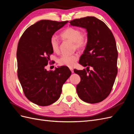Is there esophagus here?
Here are the masks:
<instances>
[{
    "label": "esophagus",
    "instance_id": "esophagus-1",
    "mask_svg": "<svg viewBox=\"0 0 134 134\" xmlns=\"http://www.w3.org/2000/svg\"><path fill=\"white\" fill-rule=\"evenodd\" d=\"M70 70H71V71L72 73H73V72H74V70H73V69H72V68H70Z\"/></svg>",
    "mask_w": 134,
    "mask_h": 134
}]
</instances>
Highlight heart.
Masks as SVG:
<instances>
[{"instance_id": "b5f03b06", "label": "heart", "mask_w": 134, "mask_h": 134, "mask_svg": "<svg viewBox=\"0 0 134 134\" xmlns=\"http://www.w3.org/2000/svg\"><path fill=\"white\" fill-rule=\"evenodd\" d=\"M61 37L64 40L74 42V48L78 50H83L86 47L88 41V36L86 32H81L80 30L73 27H69L60 34ZM52 50L55 53L59 51V41L57 37L52 36L50 39ZM79 59V55L76 54L68 55H63L59 59L58 63L60 65L73 67Z\"/></svg>"}]
</instances>
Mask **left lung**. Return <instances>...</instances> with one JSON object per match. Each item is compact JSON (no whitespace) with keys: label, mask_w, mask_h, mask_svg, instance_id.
Masks as SVG:
<instances>
[{"label":"left lung","mask_w":134,"mask_h":134,"mask_svg":"<svg viewBox=\"0 0 134 134\" xmlns=\"http://www.w3.org/2000/svg\"><path fill=\"white\" fill-rule=\"evenodd\" d=\"M70 23L86 28L88 32L87 46L79 60L87 70H74L81 79L76 86L77 93L87 103L100 102L111 93L117 74L118 52L115 37L106 24L94 17L75 19Z\"/></svg>","instance_id":"1"}]
</instances>
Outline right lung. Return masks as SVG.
I'll return each mask as SVG.
<instances>
[{
    "mask_svg": "<svg viewBox=\"0 0 134 134\" xmlns=\"http://www.w3.org/2000/svg\"><path fill=\"white\" fill-rule=\"evenodd\" d=\"M68 22L41 20L27 28L19 41L18 78L27 98L39 106L55 102L60 97L63 85L71 75V71L65 66L54 71L45 69L54 52L50 39Z\"/></svg>",
    "mask_w": 134,
    "mask_h": 134,
    "instance_id": "right-lung-1",
    "label": "right lung"
}]
</instances>
